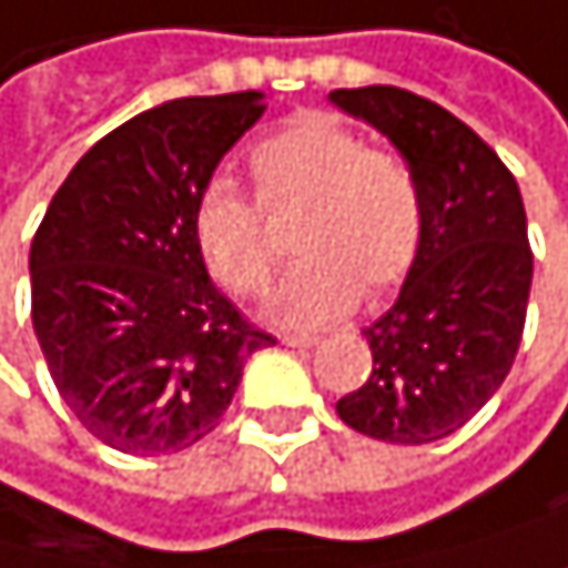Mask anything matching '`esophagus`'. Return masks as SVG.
I'll use <instances>...</instances> for the list:
<instances>
[{
    "label": "esophagus",
    "instance_id": "esophagus-1",
    "mask_svg": "<svg viewBox=\"0 0 568 568\" xmlns=\"http://www.w3.org/2000/svg\"><path fill=\"white\" fill-rule=\"evenodd\" d=\"M282 345H290V348H314L317 338L314 335H282Z\"/></svg>",
    "mask_w": 568,
    "mask_h": 568
}]
</instances>
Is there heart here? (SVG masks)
Segmentation results:
<instances>
[{"mask_svg": "<svg viewBox=\"0 0 568 568\" xmlns=\"http://www.w3.org/2000/svg\"><path fill=\"white\" fill-rule=\"evenodd\" d=\"M251 178L265 209L303 205L300 265L272 290L265 311L286 327H321L381 296L412 272L423 247L426 209L415 170L335 114H300L251 150ZM191 236L220 286L251 296L272 278L261 209L215 178L191 212Z\"/></svg>", "mask_w": 568, "mask_h": 568, "instance_id": "heart-1", "label": "heart"}]
</instances>
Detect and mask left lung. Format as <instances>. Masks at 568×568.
<instances>
[{"instance_id": "8db88e82", "label": "left lung", "mask_w": 568, "mask_h": 568, "mask_svg": "<svg viewBox=\"0 0 568 568\" xmlns=\"http://www.w3.org/2000/svg\"><path fill=\"white\" fill-rule=\"evenodd\" d=\"M327 100L390 139L426 209L398 300L363 332L369 377L335 408L369 439L433 444L493 398L520 348L535 275L520 187L468 124L426 97L359 87Z\"/></svg>"}]
</instances>
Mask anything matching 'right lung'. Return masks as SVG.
I'll use <instances>...</instances> for the list:
<instances>
[{"label": "right lung", "mask_w": 568, "mask_h": 568, "mask_svg": "<svg viewBox=\"0 0 568 568\" xmlns=\"http://www.w3.org/2000/svg\"><path fill=\"white\" fill-rule=\"evenodd\" d=\"M265 93L181 97L100 139L30 244V317L69 412L121 454H178L220 426L275 338L212 286L191 212Z\"/></svg>", "instance_id": "add662e5"}]
</instances>
